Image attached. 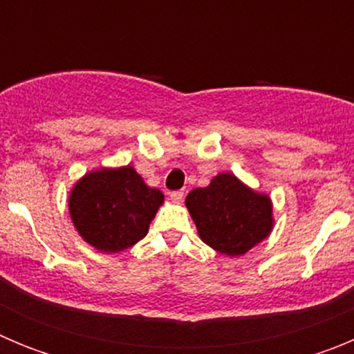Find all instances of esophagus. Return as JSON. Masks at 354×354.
Segmentation results:
<instances>
[{
	"label": "esophagus",
	"instance_id": "34e87169",
	"mask_svg": "<svg viewBox=\"0 0 354 354\" xmlns=\"http://www.w3.org/2000/svg\"><path fill=\"white\" fill-rule=\"evenodd\" d=\"M170 198L174 200V202H180V200L184 198V192H183V189H177V192H171V193H170Z\"/></svg>",
	"mask_w": 354,
	"mask_h": 354
}]
</instances>
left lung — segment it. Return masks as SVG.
<instances>
[{
	"label": "left lung",
	"mask_w": 354,
	"mask_h": 354,
	"mask_svg": "<svg viewBox=\"0 0 354 354\" xmlns=\"http://www.w3.org/2000/svg\"><path fill=\"white\" fill-rule=\"evenodd\" d=\"M186 205L205 245L225 255H243L273 227L271 202L232 174H220L207 187H196Z\"/></svg>",
	"instance_id": "obj_1"
}]
</instances>
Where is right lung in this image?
<instances>
[{"mask_svg": "<svg viewBox=\"0 0 354 354\" xmlns=\"http://www.w3.org/2000/svg\"><path fill=\"white\" fill-rule=\"evenodd\" d=\"M162 200V193L147 186L134 168H102L86 174L74 186L68 211L86 243L115 253L147 236Z\"/></svg>", "mask_w": 354, "mask_h": 354, "instance_id": "obj_1", "label": "right lung"}]
</instances>
